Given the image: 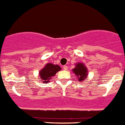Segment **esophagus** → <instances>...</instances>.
Segmentation results:
<instances>
[{"label":"esophagus","mask_w":125,"mask_h":125,"mask_svg":"<svg viewBox=\"0 0 125 125\" xmlns=\"http://www.w3.org/2000/svg\"><path fill=\"white\" fill-rule=\"evenodd\" d=\"M63 69H64V70H67L68 69L67 65H64V66H63Z\"/></svg>","instance_id":"34e87169"}]
</instances>
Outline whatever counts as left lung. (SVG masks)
Instances as JSON below:
<instances>
[{
  "label": "left lung",
  "mask_w": 125,
  "mask_h": 125,
  "mask_svg": "<svg viewBox=\"0 0 125 125\" xmlns=\"http://www.w3.org/2000/svg\"><path fill=\"white\" fill-rule=\"evenodd\" d=\"M75 66V68L72 70L73 72L77 76V80L79 81H83L87 78V68L82 63H78Z\"/></svg>",
  "instance_id": "obj_1"
}]
</instances>
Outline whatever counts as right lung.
I'll list each match as a JSON object with an SVG mask.
<instances>
[{
    "instance_id": "add662e5",
    "label": "right lung",
    "mask_w": 125,
    "mask_h": 125,
    "mask_svg": "<svg viewBox=\"0 0 125 125\" xmlns=\"http://www.w3.org/2000/svg\"><path fill=\"white\" fill-rule=\"evenodd\" d=\"M61 69V67L58 65L48 63L39 72V76L41 78V81H43V83H49L51 78L55 75Z\"/></svg>"
}]
</instances>
